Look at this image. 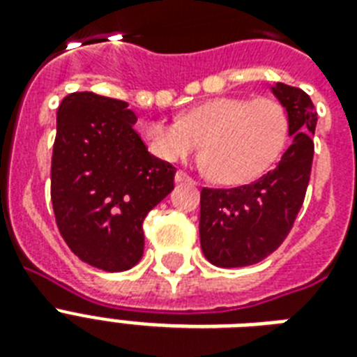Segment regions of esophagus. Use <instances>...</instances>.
Here are the masks:
<instances>
[{"mask_svg":"<svg viewBox=\"0 0 357 357\" xmlns=\"http://www.w3.org/2000/svg\"><path fill=\"white\" fill-rule=\"evenodd\" d=\"M176 181H178V183H183V181H192V178H190L187 172H183V170H178V172H176Z\"/></svg>","mask_w":357,"mask_h":357,"instance_id":"obj_1","label":"esophagus"}]
</instances>
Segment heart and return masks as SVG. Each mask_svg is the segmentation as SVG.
<instances>
[{
	"label": "heart",
	"instance_id": "1",
	"mask_svg": "<svg viewBox=\"0 0 357 357\" xmlns=\"http://www.w3.org/2000/svg\"><path fill=\"white\" fill-rule=\"evenodd\" d=\"M285 109L271 98L222 96L190 107L179 122L148 120L140 135L148 150L168 162L195 155L222 185L248 183L274 165L287 142Z\"/></svg>",
	"mask_w": 357,
	"mask_h": 357
}]
</instances>
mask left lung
<instances>
[{
    "label": "left lung",
    "mask_w": 357,
    "mask_h": 357,
    "mask_svg": "<svg viewBox=\"0 0 357 357\" xmlns=\"http://www.w3.org/2000/svg\"><path fill=\"white\" fill-rule=\"evenodd\" d=\"M272 94L285 109L291 146L274 170L235 189H202L200 244L209 263L222 268L259 263L289 235L304 204L313 162L317 113L296 86L276 83Z\"/></svg>",
    "instance_id": "obj_1"
}]
</instances>
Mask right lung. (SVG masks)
Returning <instances> with one entry per match:
<instances>
[{"instance_id": "right-lung-1", "label": "right lung", "mask_w": 357, "mask_h": 357, "mask_svg": "<svg viewBox=\"0 0 357 357\" xmlns=\"http://www.w3.org/2000/svg\"><path fill=\"white\" fill-rule=\"evenodd\" d=\"M128 103L74 92L57 111L52 204L64 243L86 265L128 271L144 252L142 222L172 192L176 168L151 155Z\"/></svg>"}]
</instances>
